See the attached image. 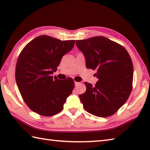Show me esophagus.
Returning a JSON list of instances; mask_svg holds the SVG:
<instances>
[{
    "label": "esophagus",
    "mask_w": 150,
    "mask_h": 150,
    "mask_svg": "<svg viewBox=\"0 0 150 150\" xmlns=\"http://www.w3.org/2000/svg\"><path fill=\"white\" fill-rule=\"evenodd\" d=\"M79 84V82L75 81V86H77V84Z\"/></svg>",
    "instance_id": "esophagus-1"
}]
</instances>
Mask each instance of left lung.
Returning a JSON list of instances; mask_svg holds the SVG:
<instances>
[{
  "label": "left lung",
  "mask_w": 150,
  "mask_h": 150,
  "mask_svg": "<svg viewBox=\"0 0 150 150\" xmlns=\"http://www.w3.org/2000/svg\"><path fill=\"white\" fill-rule=\"evenodd\" d=\"M83 53L86 68L96 69L98 81L93 86L84 82L86 91L79 95L88 113L99 117L115 113L128 100L133 88V66L124 47L104 37L76 40Z\"/></svg>",
  "instance_id": "obj_1"
}]
</instances>
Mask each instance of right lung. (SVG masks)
Listing matches in <instances>:
<instances>
[{"label":"right lung","instance_id":"1","mask_svg":"<svg viewBox=\"0 0 150 150\" xmlns=\"http://www.w3.org/2000/svg\"><path fill=\"white\" fill-rule=\"evenodd\" d=\"M74 44L75 40L62 41L44 35L30 41L19 55L16 82L25 103L36 113L42 116L59 113L71 94L75 86L73 79L62 81L52 75Z\"/></svg>","mask_w":150,"mask_h":150}]
</instances>
